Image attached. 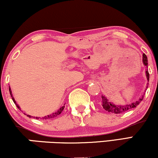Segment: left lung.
Returning <instances> with one entry per match:
<instances>
[{
    "label": "left lung",
    "instance_id": "obj_1",
    "mask_svg": "<svg viewBox=\"0 0 158 158\" xmlns=\"http://www.w3.org/2000/svg\"><path fill=\"white\" fill-rule=\"evenodd\" d=\"M143 62L144 65L148 68V58H147V56L145 54H143ZM146 77L149 81L150 74H149L148 69L146 70ZM146 88H148V86H147ZM144 95H145V93H144L143 95H142V96L139 97L138 100H137L135 102H132V103H131L130 104H126V105H115V104H113L112 102H110L109 101L108 99H106V97L104 96H102V105L104 109V110L107 111L109 112L114 113V114H120V113L125 112L127 110H130L131 109L136 107L137 105H139V104L140 103L141 101H143V99L144 98Z\"/></svg>",
    "mask_w": 158,
    "mask_h": 158
}]
</instances>
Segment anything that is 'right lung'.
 Segmentation results:
<instances>
[{"label":"right lung","mask_w":158,"mask_h":158,"mask_svg":"<svg viewBox=\"0 0 158 158\" xmlns=\"http://www.w3.org/2000/svg\"><path fill=\"white\" fill-rule=\"evenodd\" d=\"M9 92H10V96H11V97H12V99H13V102H14V103L15 104V105H16V106L19 109V110H21V109H20V106L18 105V104H16V102L15 101V99H14V98H13V95H12V92H11V90H10V87L9 86ZM64 106H62L61 108L59 109V110L57 111V112H54L53 113V114H50V115H47V116H45V117H42V118H41V117H39L40 119H53V118H55V117H57L58 115H59L60 114H61V112L62 111L64 110ZM28 117H31V115H27ZM34 117V118H35V119H39V117Z\"/></svg>","instance_id":"right-lung-1"}]
</instances>
